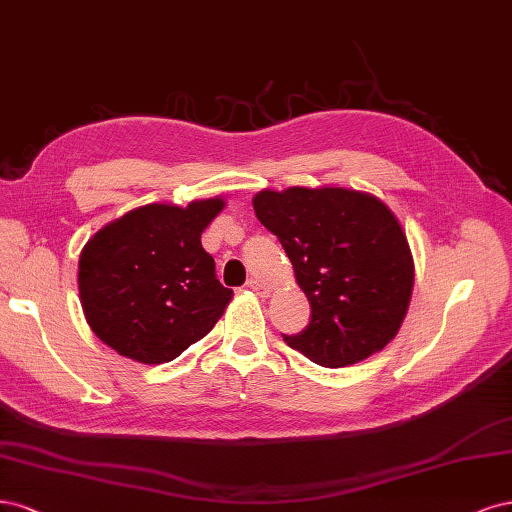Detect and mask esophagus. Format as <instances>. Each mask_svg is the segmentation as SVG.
<instances>
[{
    "mask_svg": "<svg viewBox=\"0 0 512 512\" xmlns=\"http://www.w3.org/2000/svg\"><path fill=\"white\" fill-rule=\"evenodd\" d=\"M246 287H249L251 291H255L257 295H261V298H266V295L270 293V287L266 283H261L259 278H251L249 283H246Z\"/></svg>",
    "mask_w": 512,
    "mask_h": 512,
    "instance_id": "obj_1",
    "label": "esophagus"
}]
</instances>
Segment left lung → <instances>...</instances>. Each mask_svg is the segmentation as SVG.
I'll list each match as a JSON object with an SVG mask.
<instances>
[{"mask_svg": "<svg viewBox=\"0 0 512 512\" xmlns=\"http://www.w3.org/2000/svg\"><path fill=\"white\" fill-rule=\"evenodd\" d=\"M263 227L280 240L312 315L285 336L323 368L366 359L395 338L415 283V261L398 217L366 191L263 189L253 197Z\"/></svg>", "mask_w": 512, "mask_h": 512, "instance_id": "obj_1", "label": "left lung"}]
</instances>
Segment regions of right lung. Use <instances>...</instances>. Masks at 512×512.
<instances>
[{"label":"right lung","mask_w":512,"mask_h":512,"mask_svg":"<svg viewBox=\"0 0 512 512\" xmlns=\"http://www.w3.org/2000/svg\"><path fill=\"white\" fill-rule=\"evenodd\" d=\"M223 197L148 204L104 225L80 253L78 291L93 334L140 364H168L202 340L232 289L214 274L202 232Z\"/></svg>","instance_id":"right-lung-1"}]
</instances>
